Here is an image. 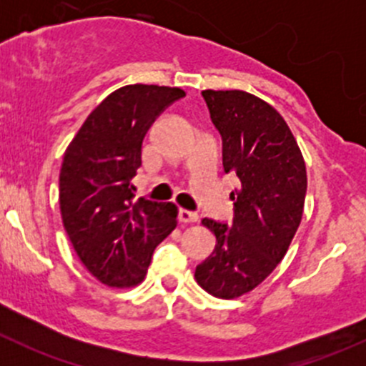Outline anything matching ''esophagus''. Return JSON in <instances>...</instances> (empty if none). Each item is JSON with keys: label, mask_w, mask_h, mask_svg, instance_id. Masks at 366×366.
Wrapping results in <instances>:
<instances>
[{"label": "esophagus", "mask_w": 366, "mask_h": 366, "mask_svg": "<svg viewBox=\"0 0 366 366\" xmlns=\"http://www.w3.org/2000/svg\"><path fill=\"white\" fill-rule=\"evenodd\" d=\"M179 221L180 223H197L198 214L194 212V210L179 209Z\"/></svg>", "instance_id": "obj_1"}]
</instances>
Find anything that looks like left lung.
<instances>
[{
    "mask_svg": "<svg viewBox=\"0 0 366 366\" xmlns=\"http://www.w3.org/2000/svg\"><path fill=\"white\" fill-rule=\"evenodd\" d=\"M210 120L223 142V169L235 173L230 223H202L216 248L197 265L198 285L216 297H239L282 262L301 223L306 166L289 125L272 106L242 90H205Z\"/></svg>",
    "mask_w": 366,
    "mask_h": 366,
    "instance_id": "left-lung-1",
    "label": "left lung"
}]
</instances>
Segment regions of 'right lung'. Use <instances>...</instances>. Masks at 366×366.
<instances>
[{"mask_svg":"<svg viewBox=\"0 0 366 366\" xmlns=\"http://www.w3.org/2000/svg\"><path fill=\"white\" fill-rule=\"evenodd\" d=\"M180 88L129 84L104 99L81 125L60 169L65 232L84 267L109 287H131L147 274L152 253L177 227L173 204L139 198L132 179L143 138Z\"/></svg>","mask_w":366,"mask_h":366,"instance_id":"1","label":"right lung"}]
</instances>
